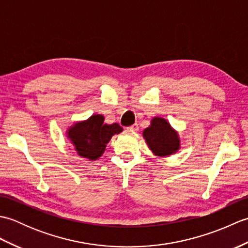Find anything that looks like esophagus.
<instances>
[{
    "label": "esophagus",
    "mask_w": 248,
    "mask_h": 248,
    "mask_svg": "<svg viewBox=\"0 0 248 248\" xmlns=\"http://www.w3.org/2000/svg\"><path fill=\"white\" fill-rule=\"evenodd\" d=\"M139 124H132V125H130L129 127V130L130 131H133V132H136V131H139Z\"/></svg>",
    "instance_id": "esophagus-1"
}]
</instances>
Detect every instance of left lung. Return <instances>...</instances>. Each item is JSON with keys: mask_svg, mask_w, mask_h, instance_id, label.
<instances>
[{"mask_svg": "<svg viewBox=\"0 0 248 248\" xmlns=\"http://www.w3.org/2000/svg\"><path fill=\"white\" fill-rule=\"evenodd\" d=\"M143 136L150 150L157 156L170 155L180 148V139L177 131L164 118L152 119L151 124L144 130Z\"/></svg>", "mask_w": 248, "mask_h": 248, "instance_id": "1", "label": "left lung"}]
</instances>
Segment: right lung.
I'll use <instances>...</instances> for the list:
<instances>
[{
	"instance_id": "1",
	"label": "right lung",
	"mask_w": 248,
	"mask_h": 248,
	"mask_svg": "<svg viewBox=\"0 0 248 248\" xmlns=\"http://www.w3.org/2000/svg\"><path fill=\"white\" fill-rule=\"evenodd\" d=\"M121 131L123 128L118 124H104L102 115H93L73 124L67 134L78 155L94 161L102 155L112 136Z\"/></svg>"
}]
</instances>
